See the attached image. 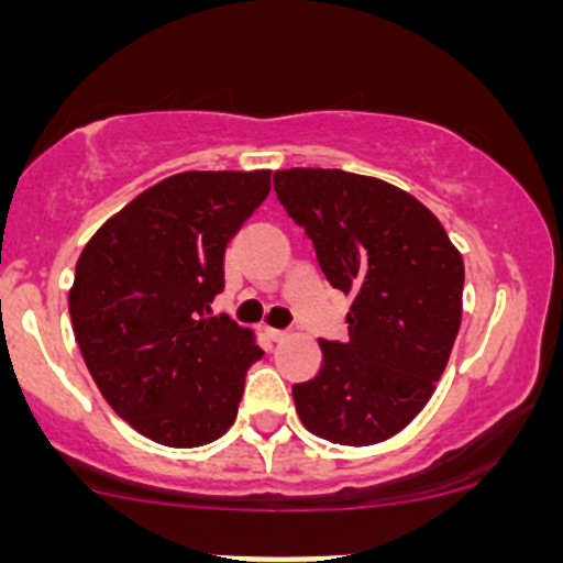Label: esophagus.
I'll return each instance as SVG.
<instances>
[{
	"mask_svg": "<svg viewBox=\"0 0 563 563\" xmlns=\"http://www.w3.org/2000/svg\"><path fill=\"white\" fill-rule=\"evenodd\" d=\"M266 334H269V340H275V343H280V340L288 338L286 329H275V327H266Z\"/></svg>",
	"mask_w": 563,
	"mask_h": 563,
	"instance_id": "34e87169",
	"label": "esophagus"
}]
</instances>
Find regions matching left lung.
<instances>
[{
	"mask_svg": "<svg viewBox=\"0 0 563 563\" xmlns=\"http://www.w3.org/2000/svg\"><path fill=\"white\" fill-rule=\"evenodd\" d=\"M275 192L313 240L323 275L351 294L349 343H321L294 406L318 439L371 446L400 433L435 391L463 316V258L411 192L340 168L275 172Z\"/></svg>",
	"mask_w": 563,
	"mask_h": 563,
	"instance_id": "1",
	"label": "left lung"
}]
</instances>
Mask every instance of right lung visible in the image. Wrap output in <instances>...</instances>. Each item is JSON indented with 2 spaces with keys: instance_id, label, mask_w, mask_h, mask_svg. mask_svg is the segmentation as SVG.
I'll list each match as a JSON object with an SVG mask.
<instances>
[{
  "instance_id": "right-lung-1",
  "label": "right lung",
  "mask_w": 563,
  "mask_h": 563,
  "mask_svg": "<svg viewBox=\"0 0 563 563\" xmlns=\"http://www.w3.org/2000/svg\"><path fill=\"white\" fill-rule=\"evenodd\" d=\"M269 196V172H185L135 196L81 250L70 318L108 406L163 446L234 424L255 334L212 316L231 236Z\"/></svg>"
}]
</instances>
